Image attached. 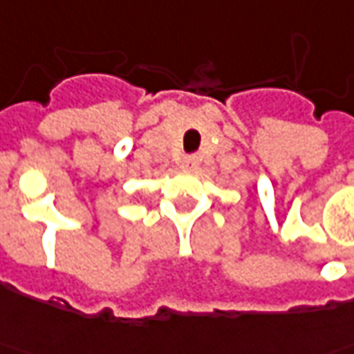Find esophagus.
Instances as JSON below:
<instances>
[{
    "mask_svg": "<svg viewBox=\"0 0 354 354\" xmlns=\"http://www.w3.org/2000/svg\"><path fill=\"white\" fill-rule=\"evenodd\" d=\"M195 165H197V157H195V156L184 157V167H185V169H193Z\"/></svg>",
    "mask_w": 354,
    "mask_h": 354,
    "instance_id": "obj_1",
    "label": "esophagus"
}]
</instances>
